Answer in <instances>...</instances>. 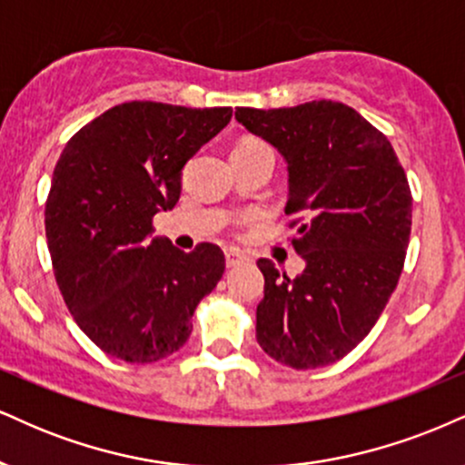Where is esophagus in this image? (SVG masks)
Segmentation results:
<instances>
[{
  "label": "esophagus",
  "instance_id": "1",
  "mask_svg": "<svg viewBox=\"0 0 465 465\" xmlns=\"http://www.w3.org/2000/svg\"><path fill=\"white\" fill-rule=\"evenodd\" d=\"M245 254L243 252H239V250H226V265L228 267H237V265H242V263H245Z\"/></svg>",
  "mask_w": 465,
  "mask_h": 465
}]
</instances>
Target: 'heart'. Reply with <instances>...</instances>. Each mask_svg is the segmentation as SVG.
I'll list each match as a JSON object with an SVG mask.
<instances>
[{
    "label": "heart",
    "mask_w": 465,
    "mask_h": 465,
    "mask_svg": "<svg viewBox=\"0 0 465 465\" xmlns=\"http://www.w3.org/2000/svg\"><path fill=\"white\" fill-rule=\"evenodd\" d=\"M250 147H270V145L263 143L261 139H242L237 145H234V150H250Z\"/></svg>",
    "instance_id": "obj_1"
}]
</instances>
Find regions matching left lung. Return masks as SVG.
Segmentation results:
<instances>
[{
    "label": "left lung",
    "instance_id": "1",
    "mask_svg": "<svg viewBox=\"0 0 465 465\" xmlns=\"http://www.w3.org/2000/svg\"><path fill=\"white\" fill-rule=\"evenodd\" d=\"M237 122L287 163L292 245L304 272L259 259L265 296L256 341L278 363L340 361L372 331L398 285L411 232V191L383 133L341 102L237 108Z\"/></svg>",
    "mask_w": 465,
    "mask_h": 465
}]
</instances>
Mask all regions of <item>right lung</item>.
I'll return each instance as SVG.
<instances>
[{"label":"right lung","instance_id":"1","mask_svg":"<svg viewBox=\"0 0 465 465\" xmlns=\"http://www.w3.org/2000/svg\"><path fill=\"white\" fill-rule=\"evenodd\" d=\"M231 106L125 102L69 139L54 167L45 234L74 320L104 352L154 363L189 340L198 302L223 274V252L152 237L180 198L183 167L226 128Z\"/></svg>","mask_w":465,"mask_h":465}]
</instances>
